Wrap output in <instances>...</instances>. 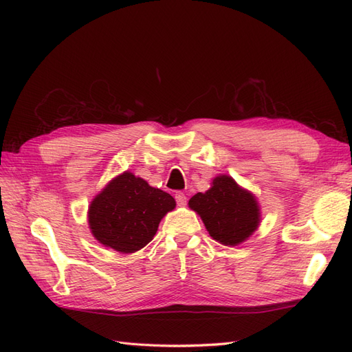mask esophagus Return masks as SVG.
Returning <instances> with one entry per match:
<instances>
[{
  "instance_id": "esophagus-1",
  "label": "esophagus",
  "mask_w": 352,
  "mask_h": 352,
  "mask_svg": "<svg viewBox=\"0 0 352 352\" xmlns=\"http://www.w3.org/2000/svg\"><path fill=\"white\" fill-rule=\"evenodd\" d=\"M175 198H176V202H177V206L179 207H184V206H186V195L184 194V192H177L176 195H175Z\"/></svg>"
}]
</instances>
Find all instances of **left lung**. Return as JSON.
Wrapping results in <instances>:
<instances>
[{"mask_svg": "<svg viewBox=\"0 0 352 352\" xmlns=\"http://www.w3.org/2000/svg\"><path fill=\"white\" fill-rule=\"evenodd\" d=\"M188 206L201 217L210 236L226 247L247 241L261 223L257 197L229 175L216 176L211 188L195 194Z\"/></svg>", "mask_w": 352, "mask_h": 352, "instance_id": "8db88e82", "label": "left lung"}]
</instances>
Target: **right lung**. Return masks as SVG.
Instances as JSON below:
<instances>
[{
	"label": "right lung",
	"mask_w": 352,
	"mask_h": 352,
	"mask_svg": "<svg viewBox=\"0 0 352 352\" xmlns=\"http://www.w3.org/2000/svg\"><path fill=\"white\" fill-rule=\"evenodd\" d=\"M175 207L172 195L123 172L91 201L88 223L94 238L104 247L132 254L153 241L160 221Z\"/></svg>",
	"instance_id": "1"
}]
</instances>
